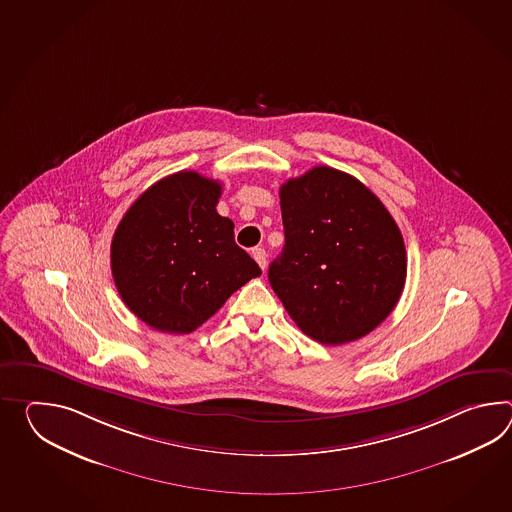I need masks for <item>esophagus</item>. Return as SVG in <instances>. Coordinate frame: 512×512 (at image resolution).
Here are the masks:
<instances>
[{"label": "esophagus", "instance_id": "1", "mask_svg": "<svg viewBox=\"0 0 512 512\" xmlns=\"http://www.w3.org/2000/svg\"><path fill=\"white\" fill-rule=\"evenodd\" d=\"M251 255H253V259L257 261V264L261 266L262 272L266 270V251H264V248H255V250L251 251Z\"/></svg>", "mask_w": 512, "mask_h": 512}]
</instances>
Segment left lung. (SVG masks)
<instances>
[{
	"label": "left lung",
	"instance_id": "left-lung-1",
	"mask_svg": "<svg viewBox=\"0 0 512 512\" xmlns=\"http://www.w3.org/2000/svg\"><path fill=\"white\" fill-rule=\"evenodd\" d=\"M283 253L268 279L312 340L343 345L397 307L408 259L397 222L347 172L314 167L281 185Z\"/></svg>",
	"mask_w": 512,
	"mask_h": 512
}]
</instances>
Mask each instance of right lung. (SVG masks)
Here are the masks:
<instances>
[{
    "instance_id": "1",
    "label": "right lung",
    "mask_w": 512,
    "mask_h": 512,
    "mask_svg": "<svg viewBox=\"0 0 512 512\" xmlns=\"http://www.w3.org/2000/svg\"><path fill=\"white\" fill-rule=\"evenodd\" d=\"M222 183L194 171L148 187L112 240V275L126 307L148 327L189 334L253 277L259 264L216 213Z\"/></svg>"
}]
</instances>
